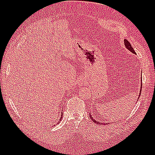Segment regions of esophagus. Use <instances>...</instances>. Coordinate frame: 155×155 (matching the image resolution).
<instances>
[{"label": "esophagus", "instance_id": "34e87169", "mask_svg": "<svg viewBox=\"0 0 155 155\" xmlns=\"http://www.w3.org/2000/svg\"><path fill=\"white\" fill-rule=\"evenodd\" d=\"M83 84H84V81L83 79H81V80H79V81L78 82V86H81V85H83Z\"/></svg>", "mask_w": 155, "mask_h": 155}]
</instances>
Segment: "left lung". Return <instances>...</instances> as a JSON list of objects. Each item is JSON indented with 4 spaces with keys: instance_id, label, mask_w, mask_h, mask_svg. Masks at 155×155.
Here are the masks:
<instances>
[{
    "instance_id": "8db88e82",
    "label": "left lung",
    "mask_w": 155,
    "mask_h": 155,
    "mask_svg": "<svg viewBox=\"0 0 155 155\" xmlns=\"http://www.w3.org/2000/svg\"><path fill=\"white\" fill-rule=\"evenodd\" d=\"M124 45H125V47L127 48V49H128V51H130L131 52H133V53H134V54H136V52H135V51H134V49H133V48L131 47V45L130 44V42H128L127 39H124ZM142 83H141V85H140V93H139V97H138V98L137 99L139 100V97L140 96V93H141V89H142ZM138 100H137V101H138ZM90 115V118H91V120H93L94 123H97V124H103V123H100V122H98V121H97V120H95L94 118L92 117V116L91 115V114H89ZM104 124H105V123H104ZM106 124H108V123H106Z\"/></svg>"
}]
</instances>
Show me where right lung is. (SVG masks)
<instances>
[{"label":"right lung","mask_w":155,"mask_h":155,"mask_svg":"<svg viewBox=\"0 0 155 155\" xmlns=\"http://www.w3.org/2000/svg\"><path fill=\"white\" fill-rule=\"evenodd\" d=\"M62 114H61V118H60V121L61 120V119H62Z\"/></svg>","instance_id":"right-lung-1"}]
</instances>
